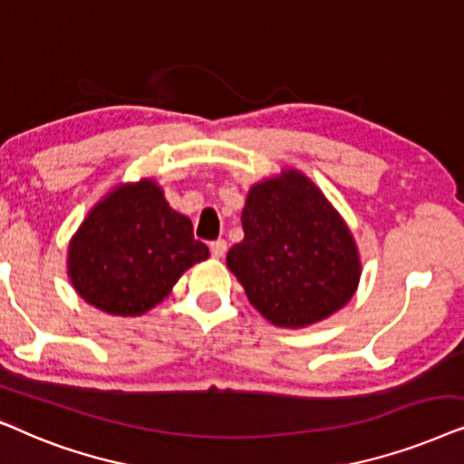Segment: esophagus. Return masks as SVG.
Instances as JSON below:
<instances>
[{
  "mask_svg": "<svg viewBox=\"0 0 464 464\" xmlns=\"http://www.w3.org/2000/svg\"><path fill=\"white\" fill-rule=\"evenodd\" d=\"M209 252H212L214 258H222L227 252V242L225 239H216V242L209 244Z\"/></svg>",
  "mask_w": 464,
  "mask_h": 464,
  "instance_id": "34e87169",
  "label": "esophagus"
}]
</instances>
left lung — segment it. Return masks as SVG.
<instances>
[{"instance_id":"1","label":"left lung","mask_w":464,"mask_h":464,"mask_svg":"<svg viewBox=\"0 0 464 464\" xmlns=\"http://www.w3.org/2000/svg\"><path fill=\"white\" fill-rule=\"evenodd\" d=\"M242 227L227 267L269 323L299 329L352 299L361 277L354 239L304 174L286 171L252 187Z\"/></svg>"}]
</instances>
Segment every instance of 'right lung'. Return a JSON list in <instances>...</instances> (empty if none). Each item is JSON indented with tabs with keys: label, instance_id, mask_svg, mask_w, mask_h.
Segmentation results:
<instances>
[{
	"label": "right lung",
	"instance_id": "obj_1",
	"mask_svg": "<svg viewBox=\"0 0 464 464\" xmlns=\"http://www.w3.org/2000/svg\"><path fill=\"white\" fill-rule=\"evenodd\" d=\"M208 256L193 222L169 208L157 184L141 180L92 208L72 239L67 269L86 304L114 316H140Z\"/></svg>",
	"mask_w": 464,
	"mask_h": 464
}]
</instances>
